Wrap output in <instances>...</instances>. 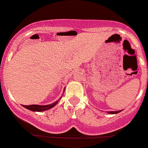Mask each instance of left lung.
Instances as JSON below:
<instances>
[{
	"instance_id": "left-lung-1",
	"label": "left lung",
	"mask_w": 148,
	"mask_h": 148,
	"mask_svg": "<svg viewBox=\"0 0 148 148\" xmlns=\"http://www.w3.org/2000/svg\"><path fill=\"white\" fill-rule=\"evenodd\" d=\"M121 111H116V112H109V113H110V114H116V113H119Z\"/></svg>"
}]
</instances>
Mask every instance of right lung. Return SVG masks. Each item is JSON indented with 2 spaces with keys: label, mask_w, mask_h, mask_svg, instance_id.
I'll list each match as a JSON object with an SVG mask.
<instances>
[{
  "label": "right lung",
  "mask_w": 148,
  "mask_h": 148,
  "mask_svg": "<svg viewBox=\"0 0 148 148\" xmlns=\"http://www.w3.org/2000/svg\"><path fill=\"white\" fill-rule=\"evenodd\" d=\"M58 101L53 103L52 104L49 105H45V106H40V105H29V106H25V105H23V106L27 109H28L29 110H31V111H35V112H42L45 111V110H47L52 108L53 106H54L57 103Z\"/></svg>",
  "instance_id": "obj_1"
}]
</instances>
